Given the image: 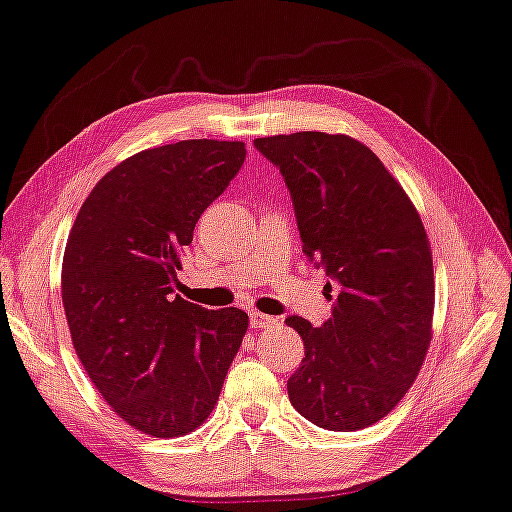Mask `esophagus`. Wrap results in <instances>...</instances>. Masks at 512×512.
<instances>
[{
  "instance_id": "obj_1",
  "label": "esophagus",
  "mask_w": 512,
  "mask_h": 512,
  "mask_svg": "<svg viewBox=\"0 0 512 512\" xmlns=\"http://www.w3.org/2000/svg\"><path fill=\"white\" fill-rule=\"evenodd\" d=\"M276 324H278V317L264 315V312H257V310L250 312V326H253V329H269V326H276Z\"/></svg>"
}]
</instances>
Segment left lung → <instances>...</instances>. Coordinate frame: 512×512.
<instances>
[{"label": "left lung", "mask_w": 512, "mask_h": 512, "mask_svg": "<svg viewBox=\"0 0 512 512\" xmlns=\"http://www.w3.org/2000/svg\"><path fill=\"white\" fill-rule=\"evenodd\" d=\"M294 204L303 253L324 269L331 317L289 315L305 347L289 402L324 430L354 432L398 404L421 370L434 310L421 218L384 163L347 135L257 137Z\"/></svg>", "instance_id": "left-lung-1"}]
</instances>
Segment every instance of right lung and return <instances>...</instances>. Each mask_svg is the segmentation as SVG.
<instances>
[{
	"label": "right lung",
	"instance_id": "add662e5",
	"mask_svg": "<svg viewBox=\"0 0 512 512\" xmlns=\"http://www.w3.org/2000/svg\"><path fill=\"white\" fill-rule=\"evenodd\" d=\"M243 160V142L140 151L96 183L68 236L61 299L75 352L105 402L151 437L207 421L248 329L239 308L174 296L197 220Z\"/></svg>",
	"mask_w": 512,
	"mask_h": 512
}]
</instances>
